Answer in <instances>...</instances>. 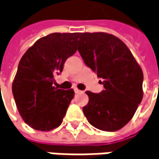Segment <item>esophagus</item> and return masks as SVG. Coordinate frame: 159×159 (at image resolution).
<instances>
[{
    "label": "esophagus",
    "mask_w": 159,
    "mask_h": 159,
    "mask_svg": "<svg viewBox=\"0 0 159 159\" xmlns=\"http://www.w3.org/2000/svg\"><path fill=\"white\" fill-rule=\"evenodd\" d=\"M74 92H75L76 94H78V93H80L81 91H80V89H76L75 88V89H74Z\"/></svg>",
    "instance_id": "34e87169"
}]
</instances>
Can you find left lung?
I'll list each match as a JSON object with an SVG mask.
<instances>
[{
    "instance_id": "obj_1",
    "label": "left lung",
    "mask_w": 159,
    "mask_h": 159,
    "mask_svg": "<svg viewBox=\"0 0 159 159\" xmlns=\"http://www.w3.org/2000/svg\"><path fill=\"white\" fill-rule=\"evenodd\" d=\"M78 51L105 88L98 94L86 91L89 100L84 115L98 130H120L142 100V70L126 44L107 33H80Z\"/></svg>"
}]
</instances>
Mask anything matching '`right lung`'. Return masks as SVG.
Wrapping results in <instances>:
<instances>
[{
	"label": "right lung",
	"instance_id": "1",
	"mask_svg": "<svg viewBox=\"0 0 159 159\" xmlns=\"http://www.w3.org/2000/svg\"><path fill=\"white\" fill-rule=\"evenodd\" d=\"M80 33H52L38 39L22 56L12 93L24 122L38 131L59 127L74 98L72 89L53 87L54 76L77 51Z\"/></svg>",
	"mask_w": 159,
	"mask_h": 159
}]
</instances>
